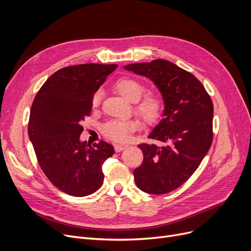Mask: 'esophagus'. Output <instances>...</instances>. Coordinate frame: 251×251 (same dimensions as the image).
I'll return each mask as SVG.
<instances>
[{
	"instance_id": "1",
	"label": "esophagus",
	"mask_w": 251,
	"mask_h": 251,
	"mask_svg": "<svg viewBox=\"0 0 251 251\" xmlns=\"http://www.w3.org/2000/svg\"><path fill=\"white\" fill-rule=\"evenodd\" d=\"M125 149H126V146H121V144H116V146H115V151H116L117 152L122 151L125 150Z\"/></svg>"
}]
</instances>
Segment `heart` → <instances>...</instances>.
I'll return each mask as SVG.
<instances>
[{
    "label": "heart",
    "instance_id": "b5f03b06",
    "mask_svg": "<svg viewBox=\"0 0 251 251\" xmlns=\"http://www.w3.org/2000/svg\"><path fill=\"white\" fill-rule=\"evenodd\" d=\"M114 89L127 100L135 102L134 112L144 123L152 125L162 118L165 108L162 96L155 91H149L144 95L146 86L137 79L132 77H122L114 83ZM100 97V91H97L92 97V108L96 109L99 107ZM138 126L139 122L136 119L113 120L102 127V133L111 140L124 142L129 139L130 134L134 132Z\"/></svg>",
    "mask_w": 251,
    "mask_h": 251
}]
</instances>
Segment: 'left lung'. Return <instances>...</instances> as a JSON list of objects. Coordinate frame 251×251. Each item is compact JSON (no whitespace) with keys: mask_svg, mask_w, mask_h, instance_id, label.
<instances>
[{"mask_svg":"<svg viewBox=\"0 0 251 251\" xmlns=\"http://www.w3.org/2000/svg\"><path fill=\"white\" fill-rule=\"evenodd\" d=\"M149 77L162 92L164 118L140 143L143 162L133 171L137 187L150 194H165L185 183L200 167L213 142L214 104L201 82L174 63L157 59L125 66Z\"/></svg>","mask_w":251,"mask_h":251,"instance_id":"left-lung-1","label":"left lung"}]
</instances>
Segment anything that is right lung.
I'll return each instance as SVG.
<instances>
[{
    "mask_svg": "<svg viewBox=\"0 0 251 251\" xmlns=\"http://www.w3.org/2000/svg\"><path fill=\"white\" fill-rule=\"evenodd\" d=\"M117 67L80 64L62 68L48 78L32 102L28 135L37 163L52 185L69 195L96 192L103 182L101 166L115 152L105 141L90 146L79 137L92 97Z\"/></svg>",
    "mask_w": 251,
    "mask_h": 251,
    "instance_id": "add662e5",
    "label": "right lung"
}]
</instances>
